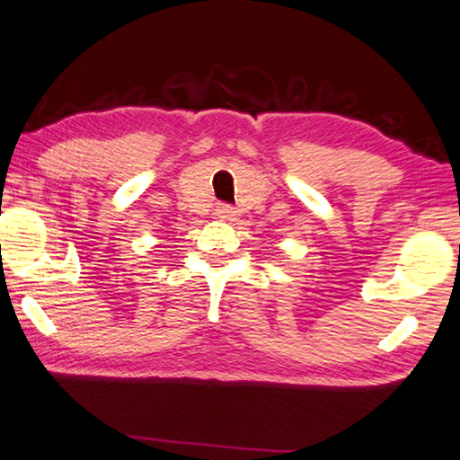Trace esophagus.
Segmentation results:
<instances>
[{
    "mask_svg": "<svg viewBox=\"0 0 460 460\" xmlns=\"http://www.w3.org/2000/svg\"><path fill=\"white\" fill-rule=\"evenodd\" d=\"M216 216L222 217V219H230L232 216H234V207H230V205H226V203H217Z\"/></svg>",
    "mask_w": 460,
    "mask_h": 460,
    "instance_id": "1",
    "label": "esophagus"
}]
</instances>
